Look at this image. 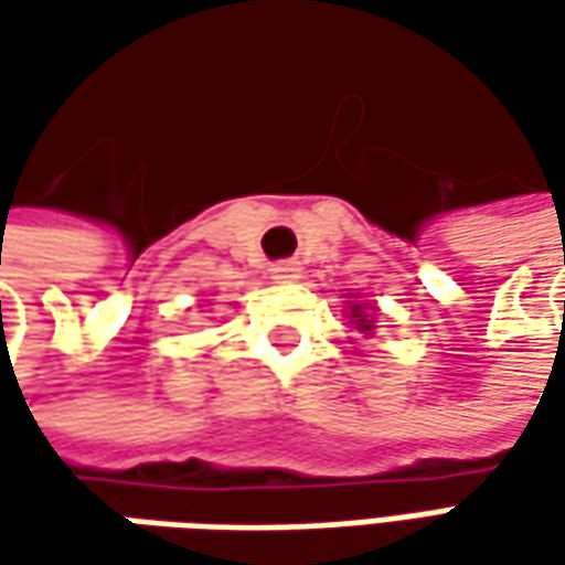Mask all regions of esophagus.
<instances>
[{
  "mask_svg": "<svg viewBox=\"0 0 565 565\" xmlns=\"http://www.w3.org/2000/svg\"><path fill=\"white\" fill-rule=\"evenodd\" d=\"M270 279L273 282H298L301 279V267H298V260H282V264H273L270 267Z\"/></svg>",
  "mask_w": 565,
  "mask_h": 565,
  "instance_id": "obj_1",
  "label": "esophagus"
}]
</instances>
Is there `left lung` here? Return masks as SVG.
Wrapping results in <instances>:
<instances>
[{"label": "left lung", "instance_id": "left-lung-1", "mask_svg": "<svg viewBox=\"0 0 565 565\" xmlns=\"http://www.w3.org/2000/svg\"><path fill=\"white\" fill-rule=\"evenodd\" d=\"M352 323H355V330H361V333H371L374 330V320L364 315L361 305H352Z\"/></svg>", "mask_w": 565, "mask_h": 565}]
</instances>
